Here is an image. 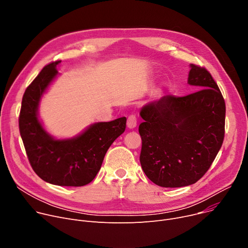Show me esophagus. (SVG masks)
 <instances>
[{"label":"esophagus","instance_id":"1","mask_svg":"<svg viewBox=\"0 0 248 248\" xmlns=\"http://www.w3.org/2000/svg\"><path fill=\"white\" fill-rule=\"evenodd\" d=\"M138 124V122H137V118L134 115H130L128 118H127V122H126V126L129 128V129H132L137 126Z\"/></svg>","mask_w":248,"mask_h":248}]
</instances>
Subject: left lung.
<instances>
[{"instance_id":"8db88e82","label":"left lung","mask_w":248,"mask_h":248,"mask_svg":"<svg viewBox=\"0 0 248 248\" xmlns=\"http://www.w3.org/2000/svg\"><path fill=\"white\" fill-rule=\"evenodd\" d=\"M188 84L198 91L163 96L144 105L140 115V164L164 188L196 183L211 167L224 137L226 104L207 69L190 64Z\"/></svg>"}]
</instances>
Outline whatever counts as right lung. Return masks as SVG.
<instances>
[{
  "label": "right lung",
  "instance_id": "right-lung-1",
  "mask_svg": "<svg viewBox=\"0 0 248 248\" xmlns=\"http://www.w3.org/2000/svg\"><path fill=\"white\" fill-rule=\"evenodd\" d=\"M61 61L46 65L27 88L22 97L18 125L30 163L44 181L68 187L92 182L101 169L104 157L125 129L126 118L90 124L78 136L58 140L44 128L38 108L42 96L59 75Z\"/></svg>",
  "mask_w": 248,
  "mask_h": 248
}]
</instances>
